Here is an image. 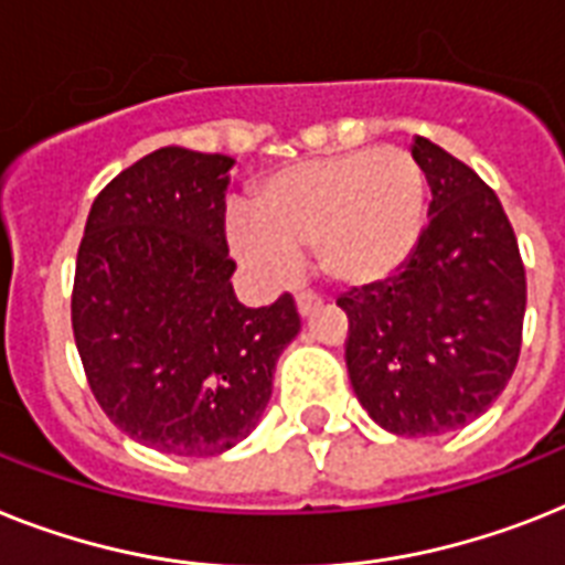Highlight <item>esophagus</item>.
<instances>
[{"label":"esophagus","instance_id":"obj_1","mask_svg":"<svg viewBox=\"0 0 565 565\" xmlns=\"http://www.w3.org/2000/svg\"><path fill=\"white\" fill-rule=\"evenodd\" d=\"M320 297H317V294H311V291H300L297 294V311H300L302 317H309L311 311L317 309V306H320Z\"/></svg>","mask_w":565,"mask_h":565}]
</instances>
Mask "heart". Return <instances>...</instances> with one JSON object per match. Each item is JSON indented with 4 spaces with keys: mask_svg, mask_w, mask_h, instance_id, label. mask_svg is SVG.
<instances>
[{
    "mask_svg": "<svg viewBox=\"0 0 565 565\" xmlns=\"http://www.w3.org/2000/svg\"><path fill=\"white\" fill-rule=\"evenodd\" d=\"M427 184L401 149H355L274 172L256 190V213L233 210V250L265 279L300 271V250L334 282L381 286L416 250Z\"/></svg>",
    "mask_w": 565,
    "mask_h": 565,
    "instance_id": "heart-1",
    "label": "heart"
}]
</instances>
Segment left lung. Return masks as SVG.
I'll list each match as a JSON object with an SVG mask.
<instances>
[{"instance_id":"8db88e82","label":"left lung","mask_w":565,"mask_h":565,"mask_svg":"<svg viewBox=\"0 0 565 565\" xmlns=\"http://www.w3.org/2000/svg\"><path fill=\"white\" fill-rule=\"evenodd\" d=\"M413 158L430 184V222L393 279L338 297L347 370L363 409L395 436L459 430L514 375L525 265L500 199L427 138Z\"/></svg>"}]
</instances>
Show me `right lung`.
Segmentation results:
<instances>
[{
  "label": "right lung",
  "instance_id": "add662e5",
  "mask_svg": "<svg viewBox=\"0 0 565 565\" xmlns=\"http://www.w3.org/2000/svg\"><path fill=\"white\" fill-rule=\"evenodd\" d=\"M233 158L161 147L97 193L72 288L88 390L109 422L175 456H216L256 427L279 352L300 332L291 294H233L225 190Z\"/></svg>",
  "mask_w": 565,
  "mask_h": 565
}]
</instances>
